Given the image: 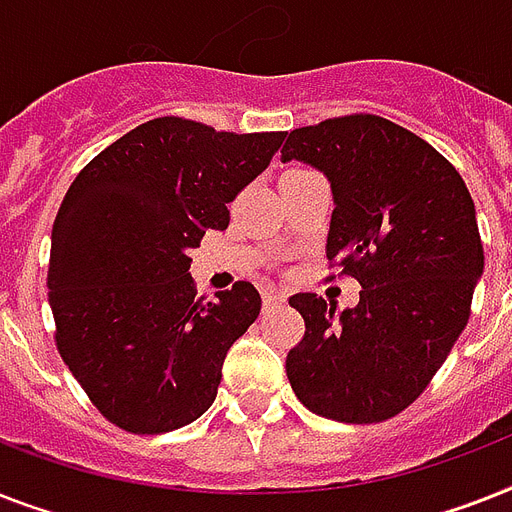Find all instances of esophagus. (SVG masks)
Returning <instances> with one entry per match:
<instances>
[{"label":"esophagus","instance_id":"obj_1","mask_svg":"<svg viewBox=\"0 0 512 512\" xmlns=\"http://www.w3.org/2000/svg\"><path fill=\"white\" fill-rule=\"evenodd\" d=\"M285 301V296H280V293H275V290H267L264 293V306H277Z\"/></svg>","mask_w":512,"mask_h":512}]
</instances>
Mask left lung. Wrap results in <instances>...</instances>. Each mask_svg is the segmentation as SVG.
<instances>
[{
	"mask_svg": "<svg viewBox=\"0 0 512 512\" xmlns=\"http://www.w3.org/2000/svg\"><path fill=\"white\" fill-rule=\"evenodd\" d=\"M330 182L327 261L357 277L359 304L317 293L290 306L306 322L285 372L304 407L338 423H380L423 394L470 317L484 275L476 206L455 166L380 116L288 134L282 163Z\"/></svg>",
	"mask_w": 512,
	"mask_h": 512,
	"instance_id": "left-lung-1",
	"label": "left lung"
}]
</instances>
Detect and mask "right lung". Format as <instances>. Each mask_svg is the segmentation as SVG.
I'll return each instance as SVG.
<instances>
[{"label":"right lung","instance_id":"1","mask_svg":"<svg viewBox=\"0 0 512 512\" xmlns=\"http://www.w3.org/2000/svg\"><path fill=\"white\" fill-rule=\"evenodd\" d=\"M282 137L155 118L105 147L65 192L47 275L57 349L118 428L166 433L214 404L224 357L261 296L237 282L216 301L198 298L190 251L206 230H227V203Z\"/></svg>","mask_w":512,"mask_h":512}]
</instances>
